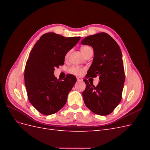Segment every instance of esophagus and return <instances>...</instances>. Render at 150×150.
Listing matches in <instances>:
<instances>
[{"label":"esophagus","instance_id":"34e87169","mask_svg":"<svg viewBox=\"0 0 150 150\" xmlns=\"http://www.w3.org/2000/svg\"><path fill=\"white\" fill-rule=\"evenodd\" d=\"M77 81H78V82H81V81H83V79L79 78H77Z\"/></svg>","mask_w":150,"mask_h":150}]
</instances>
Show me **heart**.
Instances as JSON below:
<instances>
[{"label":"heart","mask_w":150,"mask_h":150,"mask_svg":"<svg viewBox=\"0 0 150 150\" xmlns=\"http://www.w3.org/2000/svg\"><path fill=\"white\" fill-rule=\"evenodd\" d=\"M89 49H91V47H88V46H84L81 48V51L82 52L83 55L86 54V52L88 51V50H89ZM69 54V52H68L66 54V57L68 56V55ZM68 72H69L70 74H74L76 76H82L84 72V69L83 67H81L79 66H72L71 67H70L69 69H68Z\"/></svg>","instance_id":"obj_1"}]
</instances>
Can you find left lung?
<instances>
[{
    "label": "left lung",
    "instance_id": "left-lung-1",
    "mask_svg": "<svg viewBox=\"0 0 150 150\" xmlns=\"http://www.w3.org/2000/svg\"><path fill=\"white\" fill-rule=\"evenodd\" d=\"M94 50V58L86 78L99 76L97 86L87 79L83 97L86 106L101 116L110 115L120 104L125 80V69L120 46L111 36L100 33L89 35L81 41Z\"/></svg>",
    "mask_w": 150,
    "mask_h": 150
}]
</instances>
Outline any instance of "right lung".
I'll list each match as a JSON object with an SVG mask.
<instances>
[{"mask_svg": "<svg viewBox=\"0 0 150 150\" xmlns=\"http://www.w3.org/2000/svg\"><path fill=\"white\" fill-rule=\"evenodd\" d=\"M80 39L49 33L43 34L31 50L24 71L25 85L29 101L41 114L52 115L66 103L76 78L68 75L59 81L54 75V68L64 64L66 54Z\"/></svg>", "mask_w": 150, "mask_h": 150, "instance_id": "right-lung-1", "label": "right lung"}]
</instances>
